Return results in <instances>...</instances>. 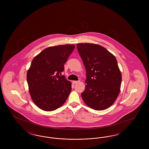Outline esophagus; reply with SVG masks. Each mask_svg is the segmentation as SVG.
<instances>
[{
  "mask_svg": "<svg viewBox=\"0 0 149 149\" xmlns=\"http://www.w3.org/2000/svg\"><path fill=\"white\" fill-rule=\"evenodd\" d=\"M79 82H80V81H72V83L73 84H78V83H79Z\"/></svg>",
  "mask_w": 149,
  "mask_h": 149,
  "instance_id": "1",
  "label": "esophagus"
}]
</instances>
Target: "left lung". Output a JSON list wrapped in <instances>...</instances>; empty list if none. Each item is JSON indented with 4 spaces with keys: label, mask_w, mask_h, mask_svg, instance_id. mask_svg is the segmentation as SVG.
<instances>
[{
    "label": "left lung",
    "mask_w": 149,
    "mask_h": 149,
    "mask_svg": "<svg viewBox=\"0 0 149 149\" xmlns=\"http://www.w3.org/2000/svg\"><path fill=\"white\" fill-rule=\"evenodd\" d=\"M77 49L86 72L84 103L97 111L111 106L120 92L121 72L113 55L94 43H78Z\"/></svg>",
    "instance_id": "1"
}]
</instances>
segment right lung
<instances>
[{
	"label": "right lung",
	"instance_id": "add662e5",
	"mask_svg": "<svg viewBox=\"0 0 149 149\" xmlns=\"http://www.w3.org/2000/svg\"><path fill=\"white\" fill-rule=\"evenodd\" d=\"M74 49V45L51 46L32 60L27 80L31 97L39 108L52 111L62 106L68 99L71 92V82L61 75L64 64Z\"/></svg>",
	"mask_w": 149,
	"mask_h": 149
}]
</instances>
